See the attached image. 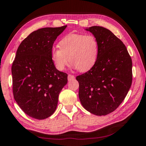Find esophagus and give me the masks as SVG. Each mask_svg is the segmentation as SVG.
Segmentation results:
<instances>
[{
  "instance_id": "1",
  "label": "esophagus",
  "mask_w": 146,
  "mask_h": 146,
  "mask_svg": "<svg viewBox=\"0 0 146 146\" xmlns=\"http://www.w3.org/2000/svg\"><path fill=\"white\" fill-rule=\"evenodd\" d=\"M75 76L69 74V75H68V77H67V79H68V81H71V80H73L75 79Z\"/></svg>"
}]
</instances>
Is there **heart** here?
Wrapping results in <instances>:
<instances>
[{"mask_svg":"<svg viewBox=\"0 0 146 146\" xmlns=\"http://www.w3.org/2000/svg\"><path fill=\"white\" fill-rule=\"evenodd\" d=\"M59 48L51 51L52 60L59 71L64 70L69 62L78 71H87L97 60L98 43L92 35L69 34L59 42Z\"/></svg>","mask_w":146,"mask_h":146,"instance_id":"b5f03b06","label":"heart"}]
</instances>
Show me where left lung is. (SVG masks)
<instances>
[{
    "label": "left lung",
    "instance_id": "obj_1",
    "mask_svg": "<svg viewBox=\"0 0 146 146\" xmlns=\"http://www.w3.org/2000/svg\"><path fill=\"white\" fill-rule=\"evenodd\" d=\"M85 30L97 40L98 54L95 65L76 77L79 100L87 111L105 116L118 107L130 90L132 59L125 45L109 30L96 26Z\"/></svg>",
    "mask_w": 146,
    "mask_h": 146
}]
</instances>
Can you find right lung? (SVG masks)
<instances>
[{"instance_id":"right-lung-1","label":"right lung","mask_w":146,"mask_h":146,"mask_svg":"<svg viewBox=\"0 0 146 146\" xmlns=\"http://www.w3.org/2000/svg\"><path fill=\"white\" fill-rule=\"evenodd\" d=\"M67 26L43 28L21 42L12 66L14 98L28 116L38 120L50 117L56 109L59 94L67 83V74L55 68L53 44Z\"/></svg>"}]
</instances>
